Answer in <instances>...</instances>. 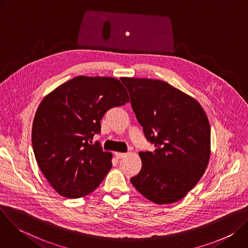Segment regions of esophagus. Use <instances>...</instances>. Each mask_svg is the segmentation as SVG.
Returning a JSON list of instances; mask_svg holds the SVG:
<instances>
[{
  "label": "esophagus",
  "instance_id": "obj_1",
  "mask_svg": "<svg viewBox=\"0 0 248 248\" xmlns=\"http://www.w3.org/2000/svg\"><path fill=\"white\" fill-rule=\"evenodd\" d=\"M115 155H116L117 159H122V158H124L127 154L126 153H122V152H116Z\"/></svg>",
  "mask_w": 248,
  "mask_h": 248
}]
</instances>
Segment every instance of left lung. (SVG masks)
<instances>
[{
    "label": "left lung",
    "instance_id": "obj_1",
    "mask_svg": "<svg viewBox=\"0 0 248 248\" xmlns=\"http://www.w3.org/2000/svg\"><path fill=\"white\" fill-rule=\"evenodd\" d=\"M137 121L154 152H139L140 171L130 179L144 197L163 205L186 196L204 174L211 129L201 105L166 81L122 78Z\"/></svg>",
    "mask_w": 248,
    "mask_h": 248
}]
</instances>
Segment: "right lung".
Wrapping results in <instances>:
<instances>
[{
	"mask_svg": "<svg viewBox=\"0 0 248 248\" xmlns=\"http://www.w3.org/2000/svg\"><path fill=\"white\" fill-rule=\"evenodd\" d=\"M127 102L123 83L108 77L79 76L43 98L32 124V146L39 169L60 195L80 198L102 183L113 154L90 143L106 112Z\"/></svg>",
	"mask_w": 248,
	"mask_h": 248,
	"instance_id": "add662e5",
	"label": "right lung"
}]
</instances>
